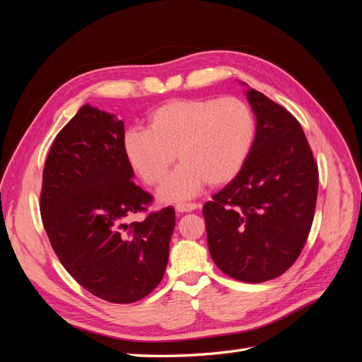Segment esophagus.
Instances as JSON below:
<instances>
[{
	"label": "esophagus",
	"mask_w": 362,
	"mask_h": 362,
	"mask_svg": "<svg viewBox=\"0 0 362 362\" xmlns=\"http://www.w3.org/2000/svg\"><path fill=\"white\" fill-rule=\"evenodd\" d=\"M201 205L198 204H178L177 205V211L178 213H192L194 210H198Z\"/></svg>",
	"instance_id": "1"
}]
</instances>
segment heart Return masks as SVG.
I'll return each mask as SVG.
<instances>
[{
    "instance_id": "heart-1",
    "label": "heart",
    "mask_w": 362,
    "mask_h": 362,
    "mask_svg": "<svg viewBox=\"0 0 362 362\" xmlns=\"http://www.w3.org/2000/svg\"><path fill=\"white\" fill-rule=\"evenodd\" d=\"M255 117L237 98L173 100L148 116V128H128L124 152L148 185L158 184L175 161H181L158 189L163 202L194 198L204 185L234 180L250 154Z\"/></svg>"
}]
</instances>
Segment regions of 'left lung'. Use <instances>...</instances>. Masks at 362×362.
Segmentation results:
<instances>
[{
	"label": "left lung",
	"mask_w": 362,
	"mask_h": 362,
	"mask_svg": "<svg viewBox=\"0 0 362 362\" xmlns=\"http://www.w3.org/2000/svg\"><path fill=\"white\" fill-rule=\"evenodd\" d=\"M240 83L257 120L254 145L243 169L202 214L216 266L255 284L282 275L298 259L313 225L319 170L296 117Z\"/></svg>",
	"instance_id": "obj_1"
}]
</instances>
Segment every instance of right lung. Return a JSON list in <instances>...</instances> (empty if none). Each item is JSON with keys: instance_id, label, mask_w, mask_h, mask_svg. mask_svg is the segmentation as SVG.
I'll list each match as a JSON object with an SVG mask.
<instances>
[{"instance_id": "1", "label": "right lung", "mask_w": 362, "mask_h": 362, "mask_svg": "<svg viewBox=\"0 0 362 362\" xmlns=\"http://www.w3.org/2000/svg\"><path fill=\"white\" fill-rule=\"evenodd\" d=\"M124 134V120L84 104L54 140L40 194L42 222L63 267L113 303H133L158 286L175 229L172 206L127 223L152 196L133 182Z\"/></svg>"}]
</instances>
